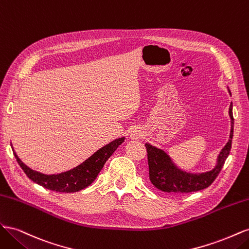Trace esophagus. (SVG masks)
Returning <instances> with one entry per match:
<instances>
[{"label":"esophagus","mask_w":249,"mask_h":249,"mask_svg":"<svg viewBox=\"0 0 249 249\" xmlns=\"http://www.w3.org/2000/svg\"><path fill=\"white\" fill-rule=\"evenodd\" d=\"M143 136V131L141 129H134L132 132H131V135L130 137L134 140H138L140 139L141 137Z\"/></svg>","instance_id":"esophagus-1"}]
</instances>
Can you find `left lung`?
Returning <instances> with one entry per match:
<instances>
[{
    "instance_id": "8db88e82",
    "label": "left lung",
    "mask_w": 249,
    "mask_h": 249,
    "mask_svg": "<svg viewBox=\"0 0 249 249\" xmlns=\"http://www.w3.org/2000/svg\"><path fill=\"white\" fill-rule=\"evenodd\" d=\"M229 88V87H228ZM229 92L231 91L229 89ZM231 118V132L227 144L220 150L213 169L206 172L193 173L180 169L163 149L158 148L150 143H145L149 168V179L158 189L168 193H190L206 189L219 175L223 164L230 155L233 133L232 104L229 109Z\"/></svg>"
}]
</instances>
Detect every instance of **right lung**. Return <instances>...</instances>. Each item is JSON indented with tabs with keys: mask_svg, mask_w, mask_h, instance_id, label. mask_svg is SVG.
Listing matches in <instances>:
<instances>
[{
	"mask_svg": "<svg viewBox=\"0 0 249 249\" xmlns=\"http://www.w3.org/2000/svg\"><path fill=\"white\" fill-rule=\"evenodd\" d=\"M124 141V137L113 140L109 144L96 150L91 157H89L87 160L78 165L77 167L61 173H57V175H44V173L31 169L25 163L21 162L17 153L14 152L13 147L12 150L21 169L34 183L47 188L49 190L71 193L84 189L91 184L104 167L105 163Z\"/></svg>",
	"mask_w": 249,
	"mask_h": 249,
	"instance_id": "obj_1",
	"label": "right lung"
}]
</instances>
